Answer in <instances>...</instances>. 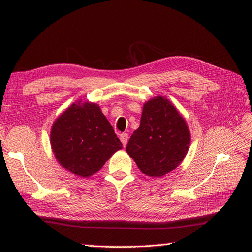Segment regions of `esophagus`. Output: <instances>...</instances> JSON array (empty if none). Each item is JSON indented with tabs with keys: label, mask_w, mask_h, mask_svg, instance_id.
<instances>
[{
	"label": "esophagus",
	"mask_w": 252,
	"mask_h": 252,
	"mask_svg": "<svg viewBox=\"0 0 252 252\" xmlns=\"http://www.w3.org/2000/svg\"><path fill=\"white\" fill-rule=\"evenodd\" d=\"M127 140H129V135H127L126 133H122V134H120V141H121V143H122V145L125 146V147L126 146Z\"/></svg>",
	"instance_id": "1"
}]
</instances>
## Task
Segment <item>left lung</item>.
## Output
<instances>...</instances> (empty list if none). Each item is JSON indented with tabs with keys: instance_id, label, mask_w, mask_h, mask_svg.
Wrapping results in <instances>:
<instances>
[{
	"instance_id": "obj_1",
	"label": "left lung",
	"mask_w": 252,
	"mask_h": 252,
	"mask_svg": "<svg viewBox=\"0 0 252 252\" xmlns=\"http://www.w3.org/2000/svg\"><path fill=\"white\" fill-rule=\"evenodd\" d=\"M190 144L186 120L163 96L143 106L141 125L133 132L126 153L144 174L160 178L183 161Z\"/></svg>"
}]
</instances>
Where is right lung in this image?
Returning <instances> with one entry per match:
<instances>
[{
    "mask_svg": "<svg viewBox=\"0 0 252 252\" xmlns=\"http://www.w3.org/2000/svg\"><path fill=\"white\" fill-rule=\"evenodd\" d=\"M53 154L63 169L90 178L122 148L109 121L96 103L79 99L53 122Z\"/></svg>",
    "mask_w": 252,
    "mask_h": 252,
    "instance_id": "obj_1",
    "label": "right lung"
}]
</instances>
